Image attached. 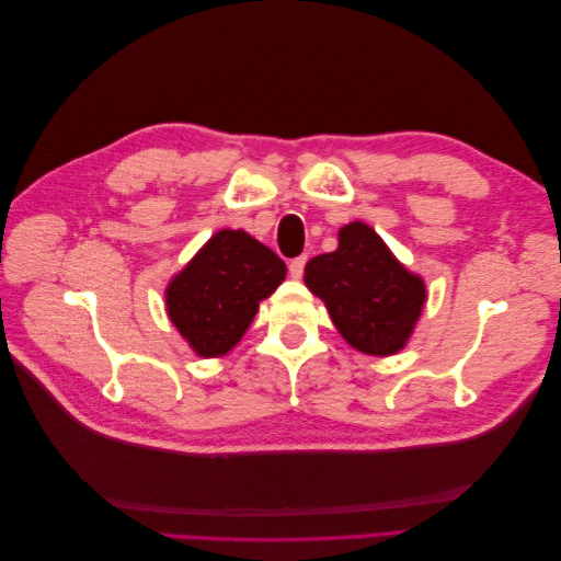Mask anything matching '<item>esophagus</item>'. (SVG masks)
<instances>
[{
	"label": "esophagus",
	"instance_id": "34e87169",
	"mask_svg": "<svg viewBox=\"0 0 561 561\" xmlns=\"http://www.w3.org/2000/svg\"><path fill=\"white\" fill-rule=\"evenodd\" d=\"M306 255H301V257H294L291 262H289V274L294 279H301L304 277V267H306Z\"/></svg>",
	"mask_w": 561,
	"mask_h": 561
}]
</instances>
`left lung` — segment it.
Here are the masks:
<instances>
[{
  "label": "left lung",
  "mask_w": 561,
  "mask_h": 561,
  "mask_svg": "<svg viewBox=\"0 0 561 561\" xmlns=\"http://www.w3.org/2000/svg\"><path fill=\"white\" fill-rule=\"evenodd\" d=\"M304 282L325 301L340 335L364 354L402 350L426 301L424 282L362 221L344 226L335 253L308 260Z\"/></svg>",
  "instance_id": "1"
}]
</instances>
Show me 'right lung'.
<instances>
[{"label": "right lung", "mask_w": 561, "mask_h": 561, "mask_svg": "<svg viewBox=\"0 0 561 561\" xmlns=\"http://www.w3.org/2000/svg\"><path fill=\"white\" fill-rule=\"evenodd\" d=\"M287 274L282 257L245 231H219L165 289L173 325L199 356H221L243 337L262 299Z\"/></svg>", "instance_id": "obj_1"}]
</instances>
